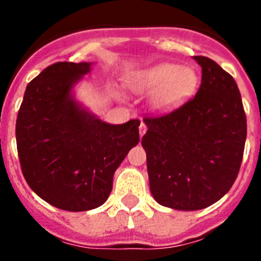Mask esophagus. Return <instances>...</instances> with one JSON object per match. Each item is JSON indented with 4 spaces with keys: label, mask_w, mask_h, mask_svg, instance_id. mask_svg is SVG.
I'll use <instances>...</instances> for the list:
<instances>
[{
    "label": "esophagus",
    "mask_w": 261,
    "mask_h": 261,
    "mask_svg": "<svg viewBox=\"0 0 261 261\" xmlns=\"http://www.w3.org/2000/svg\"><path fill=\"white\" fill-rule=\"evenodd\" d=\"M139 133H140V138H143L144 134L146 133V125L143 122V121H141L140 126H139Z\"/></svg>",
    "instance_id": "1"
}]
</instances>
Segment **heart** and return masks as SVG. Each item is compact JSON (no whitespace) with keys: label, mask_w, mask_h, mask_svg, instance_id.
<instances>
[{"label":"heart","mask_w":261,"mask_h":261,"mask_svg":"<svg viewBox=\"0 0 261 261\" xmlns=\"http://www.w3.org/2000/svg\"><path fill=\"white\" fill-rule=\"evenodd\" d=\"M128 86L136 93H151L150 103L158 112L175 111L194 96L198 77L193 68L174 63H159L134 72Z\"/></svg>","instance_id":"obj_1"}]
</instances>
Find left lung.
I'll use <instances>...</instances> for the list:
<instances>
[{"label": "left lung", "instance_id": "left-lung-1", "mask_svg": "<svg viewBox=\"0 0 261 261\" xmlns=\"http://www.w3.org/2000/svg\"><path fill=\"white\" fill-rule=\"evenodd\" d=\"M198 92L180 109L144 118L150 192L159 204L198 211L222 198L235 181L246 140V116L238 84L207 57Z\"/></svg>", "mask_w": 261, "mask_h": 261}]
</instances>
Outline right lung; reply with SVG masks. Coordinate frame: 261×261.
<instances>
[{"label":"right lung","mask_w":261,"mask_h":261,"mask_svg":"<svg viewBox=\"0 0 261 261\" xmlns=\"http://www.w3.org/2000/svg\"><path fill=\"white\" fill-rule=\"evenodd\" d=\"M93 63L49 65L26 87L16 120L22 174L45 202L70 212L102 206L114 174L139 144V120L111 125L75 98Z\"/></svg>","instance_id":"add662e5"}]
</instances>
